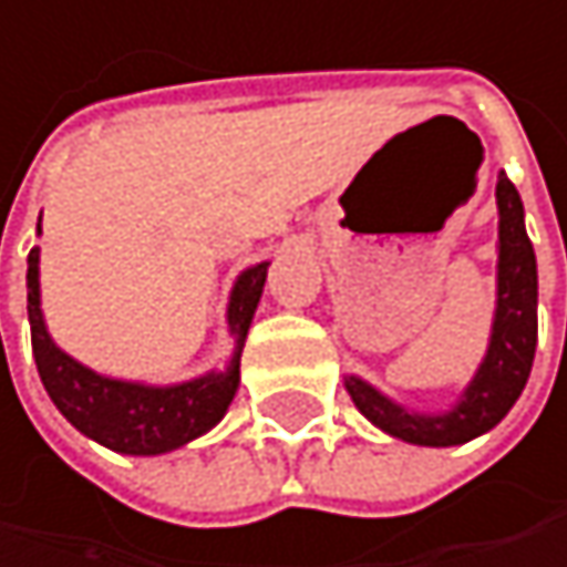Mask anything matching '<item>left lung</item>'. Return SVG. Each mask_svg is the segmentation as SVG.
Returning <instances> with one entry per match:
<instances>
[{"instance_id": "obj_1", "label": "left lung", "mask_w": 567, "mask_h": 567, "mask_svg": "<svg viewBox=\"0 0 567 567\" xmlns=\"http://www.w3.org/2000/svg\"><path fill=\"white\" fill-rule=\"evenodd\" d=\"M494 196H498V303H494L487 353L457 404L444 414H421L391 401L361 378H343L358 411L398 441L421 447L474 441L515 408L528 384L538 343V264L525 230L522 196L505 173H498Z\"/></svg>"}]
</instances>
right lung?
Instances as JSON below:
<instances>
[{
	"instance_id": "add662e5",
	"label": "right lung",
	"mask_w": 567,
	"mask_h": 567,
	"mask_svg": "<svg viewBox=\"0 0 567 567\" xmlns=\"http://www.w3.org/2000/svg\"><path fill=\"white\" fill-rule=\"evenodd\" d=\"M267 267L270 264L247 267L230 290L227 323H230V333L237 337L230 364L224 371H209L183 384L156 388V384L96 374L52 343L45 330V317H42V300H39V247H32L29 274H25L29 327H32L35 368H39L45 394L52 398V404L69 424L110 451L150 457V454H166V451L189 444L193 437L220 424V417L227 414L240 388V350H244L247 330L254 323V310L264 293Z\"/></svg>"
}]
</instances>
